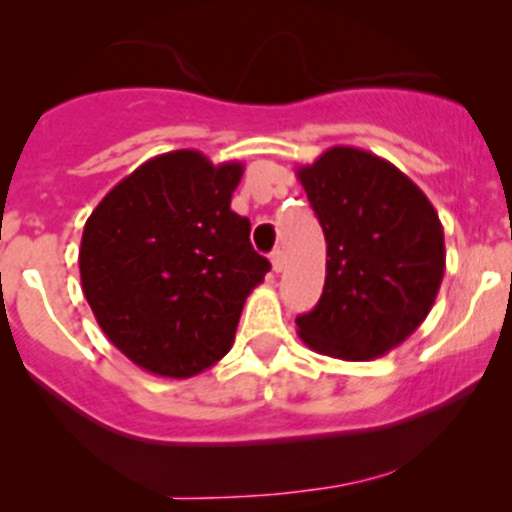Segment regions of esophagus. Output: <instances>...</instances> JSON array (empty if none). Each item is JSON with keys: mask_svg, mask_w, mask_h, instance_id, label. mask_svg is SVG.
Here are the masks:
<instances>
[{"mask_svg": "<svg viewBox=\"0 0 512 512\" xmlns=\"http://www.w3.org/2000/svg\"><path fill=\"white\" fill-rule=\"evenodd\" d=\"M284 267H286L284 252H281V250L272 252V269H274V272H281V269H284Z\"/></svg>", "mask_w": 512, "mask_h": 512, "instance_id": "esophagus-1", "label": "esophagus"}]
</instances>
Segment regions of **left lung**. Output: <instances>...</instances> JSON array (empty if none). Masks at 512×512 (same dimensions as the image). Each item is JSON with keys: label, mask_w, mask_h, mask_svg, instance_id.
Masks as SVG:
<instances>
[{"label": "left lung", "mask_w": 512, "mask_h": 512, "mask_svg": "<svg viewBox=\"0 0 512 512\" xmlns=\"http://www.w3.org/2000/svg\"><path fill=\"white\" fill-rule=\"evenodd\" d=\"M327 240L320 301L298 337L322 356L373 361L409 337L445 274L443 226L428 197L385 158L332 146L296 170Z\"/></svg>", "instance_id": "8db88e82"}]
</instances>
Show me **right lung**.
<instances>
[{
	"label": "right lung",
	"instance_id": "1",
	"mask_svg": "<svg viewBox=\"0 0 512 512\" xmlns=\"http://www.w3.org/2000/svg\"><path fill=\"white\" fill-rule=\"evenodd\" d=\"M243 163L195 149L149 158L101 199L81 236V289L139 368L192 378L231 351L245 298L269 272L231 209Z\"/></svg>",
	"mask_w": 512,
	"mask_h": 512
}]
</instances>
